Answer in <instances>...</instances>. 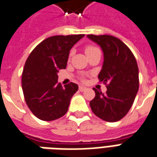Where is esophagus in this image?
Here are the masks:
<instances>
[{
  "label": "esophagus",
  "mask_w": 157,
  "mask_h": 157,
  "mask_svg": "<svg viewBox=\"0 0 157 157\" xmlns=\"http://www.w3.org/2000/svg\"><path fill=\"white\" fill-rule=\"evenodd\" d=\"M79 90H80L81 92H84V91L86 90V87L83 86H79Z\"/></svg>",
  "instance_id": "34e87169"
}]
</instances>
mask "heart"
Wrapping results in <instances>:
<instances>
[{
    "mask_svg": "<svg viewBox=\"0 0 157 157\" xmlns=\"http://www.w3.org/2000/svg\"><path fill=\"white\" fill-rule=\"evenodd\" d=\"M97 49H98V48H96V47H93V46H87L85 49L86 54V55H88L89 54H91V53H92L93 51H95Z\"/></svg>",
    "mask_w": 157,
    "mask_h": 157,
    "instance_id": "obj_1",
    "label": "heart"
}]
</instances>
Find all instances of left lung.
<instances>
[{"label":"left lung","instance_id":"8db88e82","mask_svg":"<svg viewBox=\"0 0 157 157\" xmlns=\"http://www.w3.org/2000/svg\"><path fill=\"white\" fill-rule=\"evenodd\" d=\"M102 48L103 64L98 74L100 82L107 84V92L96 88L95 98L90 102L96 116L107 122H116L124 117L135 101L139 90V69L131 50L111 35H87Z\"/></svg>","mask_w":157,"mask_h":157}]
</instances>
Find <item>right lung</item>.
<instances>
[{"mask_svg":"<svg viewBox=\"0 0 157 157\" xmlns=\"http://www.w3.org/2000/svg\"><path fill=\"white\" fill-rule=\"evenodd\" d=\"M84 34L52 36L31 52L22 75V87L26 103L39 119L52 121L68 111L72 96L78 86L58 83L59 70L65 69L70 50Z\"/></svg>","mask_w":157,"mask_h":157,"instance_id":"right-lung-1","label":"right lung"}]
</instances>
